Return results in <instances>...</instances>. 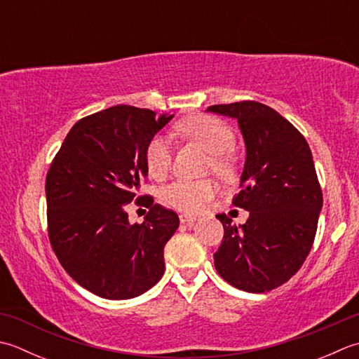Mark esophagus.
Wrapping results in <instances>:
<instances>
[{
    "instance_id": "34e87169",
    "label": "esophagus",
    "mask_w": 359,
    "mask_h": 359,
    "mask_svg": "<svg viewBox=\"0 0 359 359\" xmlns=\"http://www.w3.org/2000/svg\"><path fill=\"white\" fill-rule=\"evenodd\" d=\"M180 222L182 224H187V226H191V224H194L196 221H198V217L194 216H188V215H180Z\"/></svg>"
}]
</instances>
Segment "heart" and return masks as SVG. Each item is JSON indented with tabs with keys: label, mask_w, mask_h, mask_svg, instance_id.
<instances>
[{
	"label": "heart",
	"mask_w": 359,
	"mask_h": 359,
	"mask_svg": "<svg viewBox=\"0 0 359 359\" xmlns=\"http://www.w3.org/2000/svg\"><path fill=\"white\" fill-rule=\"evenodd\" d=\"M179 128L212 154V165L217 174H233L236 158L231 147L235 144V133L229 124L213 116L199 115L184 119ZM144 160L152 177L163 179L172 161L171 138L163 133L154 137L146 146ZM215 191L216 187L212 180L179 179L165 188L161 198L168 205L182 212H198L203 203L213 198Z\"/></svg>",
	"instance_id": "heart-1"
}]
</instances>
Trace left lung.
Returning a JSON list of instances; mask_svg holds the SVG:
<instances>
[{
  "label": "left lung",
  "instance_id": "1",
  "mask_svg": "<svg viewBox=\"0 0 359 359\" xmlns=\"http://www.w3.org/2000/svg\"><path fill=\"white\" fill-rule=\"evenodd\" d=\"M207 111L233 118L245 146L241 191L233 205L249 212L231 224L215 257L217 273L245 292H268L286 283L311 250L322 210V191L304 135L273 109L243 101L212 105Z\"/></svg>",
  "mask_w": 359,
  "mask_h": 359
}]
</instances>
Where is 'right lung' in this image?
I'll use <instances>...</instances> for the list:
<instances>
[{"label":"right lung","instance_id":"obj_1","mask_svg":"<svg viewBox=\"0 0 359 359\" xmlns=\"http://www.w3.org/2000/svg\"><path fill=\"white\" fill-rule=\"evenodd\" d=\"M174 115L115 105L77 121L46 175L48 233L77 285L109 300L142 296L165 272L179 216L154 199L143 224L126 205L147 177L146 146ZM142 198H138V202Z\"/></svg>","mask_w":359,"mask_h":359}]
</instances>
